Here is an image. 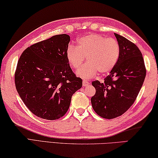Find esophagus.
Here are the masks:
<instances>
[{"mask_svg": "<svg viewBox=\"0 0 158 158\" xmlns=\"http://www.w3.org/2000/svg\"><path fill=\"white\" fill-rule=\"evenodd\" d=\"M88 85H89V82L88 81H86V80H84V81H83V86L84 87L88 86Z\"/></svg>", "mask_w": 158, "mask_h": 158, "instance_id": "esophagus-1", "label": "esophagus"}]
</instances>
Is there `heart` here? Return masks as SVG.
I'll list each match as a JSON object with an SVG mask.
<instances>
[{"label": "heart", "mask_w": 158, "mask_h": 158, "mask_svg": "<svg viewBox=\"0 0 158 158\" xmlns=\"http://www.w3.org/2000/svg\"><path fill=\"white\" fill-rule=\"evenodd\" d=\"M77 47L70 45L66 57L70 66L79 69L86 56L88 63L77 72V75L89 79L97 74H108L118 61L120 47L118 41L99 34H89L77 40Z\"/></svg>", "instance_id": "b5f03b06"}]
</instances>
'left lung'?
Returning <instances> with one entry per match:
<instances>
[{
	"label": "left lung",
	"instance_id": "1",
	"mask_svg": "<svg viewBox=\"0 0 158 158\" xmlns=\"http://www.w3.org/2000/svg\"><path fill=\"white\" fill-rule=\"evenodd\" d=\"M120 47L115 66L104 81L92 82L96 89L91 98L95 113L105 119H113L124 114L135 101L146 77L142 52L135 44L114 33Z\"/></svg>",
	"mask_w": 158,
	"mask_h": 158
}]
</instances>
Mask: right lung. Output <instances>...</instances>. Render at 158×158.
Wrapping results in <instances>:
<instances>
[{
	"label": "right lung",
	"mask_w": 158,
	"mask_h": 158,
	"mask_svg": "<svg viewBox=\"0 0 158 158\" xmlns=\"http://www.w3.org/2000/svg\"><path fill=\"white\" fill-rule=\"evenodd\" d=\"M70 41L64 34L36 43L24 50L17 64V92L31 113L42 119L64 116L73 94L82 86L66 57Z\"/></svg>",
	"instance_id": "right-lung-1"
}]
</instances>
